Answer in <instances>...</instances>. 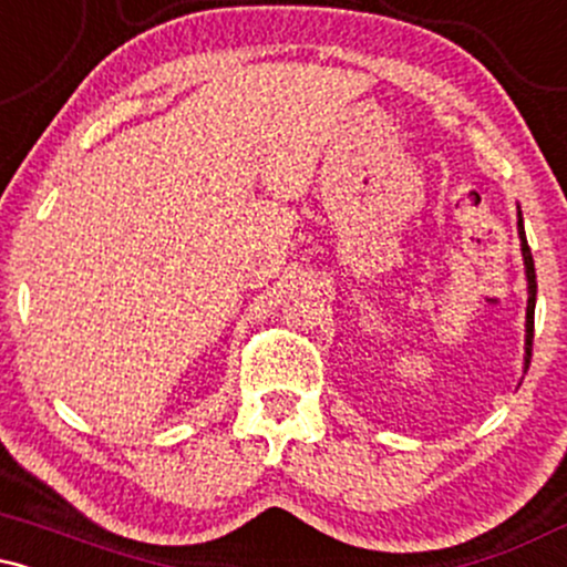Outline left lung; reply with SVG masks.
Returning <instances> with one entry per match:
<instances>
[{
	"mask_svg": "<svg viewBox=\"0 0 567 567\" xmlns=\"http://www.w3.org/2000/svg\"><path fill=\"white\" fill-rule=\"evenodd\" d=\"M519 226V239H523V258H525V275H528V338H525V351H528V360L525 365H530V351H533V311H536V266H533V256H530V247L528 239H525L523 231V216L517 220Z\"/></svg>",
	"mask_w": 567,
	"mask_h": 567,
	"instance_id": "left-lung-1",
	"label": "left lung"
}]
</instances>
